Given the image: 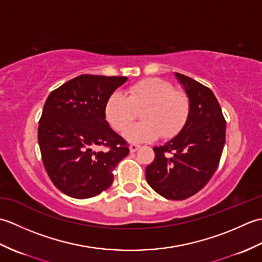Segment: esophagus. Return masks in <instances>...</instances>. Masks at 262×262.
Instances as JSON below:
<instances>
[{"instance_id":"1","label":"esophagus","mask_w":262,"mask_h":262,"mask_svg":"<svg viewBox=\"0 0 262 262\" xmlns=\"http://www.w3.org/2000/svg\"><path fill=\"white\" fill-rule=\"evenodd\" d=\"M140 147H141V145H138V144H132V145L129 146V149H130V152L133 153V152H136Z\"/></svg>"}]
</instances>
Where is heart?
<instances>
[{"label": "heart", "instance_id": "b5f03b06", "mask_svg": "<svg viewBox=\"0 0 262 262\" xmlns=\"http://www.w3.org/2000/svg\"><path fill=\"white\" fill-rule=\"evenodd\" d=\"M141 109V123L127 128L125 138L142 143L176 136L188 119L190 102L185 92L174 90L170 82L148 77L136 82L125 94L114 92L104 105V116L116 132H124Z\"/></svg>", "mask_w": 262, "mask_h": 262}]
</instances>
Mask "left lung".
Masks as SVG:
<instances>
[{
	"label": "left lung",
	"mask_w": 262,
	"mask_h": 262,
	"mask_svg": "<svg viewBox=\"0 0 262 262\" xmlns=\"http://www.w3.org/2000/svg\"><path fill=\"white\" fill-rule=\"evenodd\" d=\"M190 102L181 132L162 146L154 147V161L146 166V181L161 196L182 200L203 189L219 168L225 144L226 121L209 88L176 73Z\"/></svg>",
	"instance_id": "1"
}]
</instances>
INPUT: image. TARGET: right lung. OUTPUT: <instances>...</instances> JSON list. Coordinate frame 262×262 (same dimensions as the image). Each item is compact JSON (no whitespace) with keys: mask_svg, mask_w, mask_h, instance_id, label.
Here are the masks:
<instances>
[{"mask_svg":"<svg viewBox=\"0 0 262 262\" xmlns=\"http://www.w3.org/2000/svg\"><path fill=\"white\" fill-rule=\"evenodd\" d=\"M126 76L83 74L49 94L39 119L38 143L54 186L85 199L108 189L113 171L129 153L128 143L109 127L104 105ZM102 146L107 151H97Z\"/></svg>","mask_w":262,"mask_h":262,"instance_id":"obj_1","label":"right lung"}]
</instances>
